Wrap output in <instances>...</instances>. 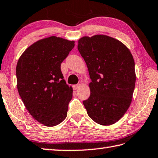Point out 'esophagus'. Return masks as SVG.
Wrapping results in <instances>:
<instances>
[{
  "label": "esophagus",
  "mask_w": 158,
  "mask_h": 158,
  "mask_svg": "<svg viewBox=\"0 0 158 158\" xmlns=\"http://www.w3.org/2000/svg\"><path fill=\"white\" fill-rule=\"evenodd\" d=\"M80 87V85L79 84L78 85H73V89H74V90H77V89H78Z\"/></svg>",
  "instance_id": "obj_1"
}]
</instances>
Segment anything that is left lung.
Here are the masks:
<instances>
[{
  "label": "left lung",
  "mask_w": 158,
  "mask_h": 158,
  "mask_svg": "<svg viewBox=\"0 0 158 158\" xmlns=\"http://www.w3.org/2000/svg\"><path fill=\"white\" fill-rule=\"evenodd\" d=\"M78 49L91 80L90 96L83 105L94 122L111 125L131 102L135 84L133 56L120 41L105 35L80 38Z\"/></svg>",
  "instance_id": "8db88e82"
}]
</instances>
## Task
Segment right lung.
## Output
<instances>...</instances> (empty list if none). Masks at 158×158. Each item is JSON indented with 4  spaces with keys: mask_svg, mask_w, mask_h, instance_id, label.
Returning a JSON list of instances; mask_svg holds the SVG:
<instances>
[{
    "mask_svg": "<svg viewBox=\"0 0 158 158\" xmlns=\"http://www.w3.org/2000/svg\"><path fill=\"white\" fill-rule=\"evenodd\" d=\"M74 41L51 36L27 49L16 66L17 88L32 117L47 127L67 117L73 89L63 79L60 64L75 46Z\"/></svg>",
    "mask_w": 158,
    "mask_h": 158,
    "instance_id": "add662e5",
    "label": "right lung"
}]
</instances>
